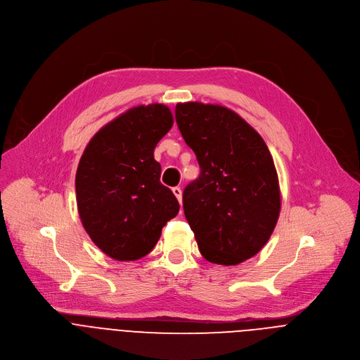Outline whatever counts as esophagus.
I'll return each instance as SVG.
<instances>
[{"instance_id": "obj_1", "label": "esophagus", "mask_w": 360, "mask_h": 360, "mask_svg": "<svg viewBox=\"0 0 360 360\" xmlns=\"http://www.w3.org/2000/svg\"><path fill=\"white\" fill-rule=\"evenodd\" d=\"M172 192H174V195L176 196V199L179 200V203H182V189L178 188V186H175V188H172Z\"/></svg>"}]
</instances>
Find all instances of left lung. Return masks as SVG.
I'll return each mask as SVG.
<instances>
[{"label":"left lung","instance_id":"8db88e82","mask_svg":"<svg viewBox=\"0 0 360 360\" xmlns=\"http://www.w3.org/2000/svg\"><path fill=\"white\" fill-rule=\"evenodd\" d=\"M175 117L200 167L182 195L199 251L209 262L238 265L264 248L279 219L274 158L259 133L226 106L178 103Z\"/></svg>","mask_w":360,"mask_h":360}]
</instances>
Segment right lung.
Instances as JSON below:
<instances>
[{"label": "right lung", "instance_id": "obj_1", "mask_svg": "<svg viewBox=\"0 0 360 360\" xmlns=\"http://www.w3.org/2000/svg\"><path fill=\"white\" fill-rule=\"evenodd\" d=\"M172 124L162 103L131 108L105 124L81 155L75 175L79 219L94 244L116 261L146 257L179 212L154 160L157 143Z\"/></svg>", "mask_w": 360, "mask_h": 360}]
</instances>
